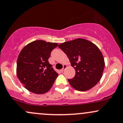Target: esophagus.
<instances>
[{"label": "esophagus", "mask_w": 123, "mask_h": 123, "mask_svg": "<svg viewBox=\"0 0 123 123\" xmlns=\"http://www.w3.org/2000/svg\"><path fill=\"white\" fill-rule=\"evenodd\" d=\"M66 67H67V65H64V66H63V68L61 70V72H64V70H65L66 68Z\"/></svg>", "instance_id": "34e87169"}]
</instances>
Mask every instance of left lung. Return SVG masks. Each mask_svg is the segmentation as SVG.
I'll use <instances>...</instances> for the list:
<instances>
[{
    "instance_id": "left-lung-1",
    "label": "left lung",
    "mask_w": 123,
    "mask_h": 123,
    "mask_svg": "<svg viewBox=\"0 0 123 123\" xmlns=\"http://www.w3.org/2000/svg\"><path fill=\"white\" fill-rule=\"evenodd\" d=\"M59 47L66 54L76 71L74 77L68 79L72 87L84 92L95 86L102 77L105 66L98 47L86 39L79 38L62 43Z\"/></svg>"
}]
</instances>
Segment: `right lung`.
I'll return each mask as SVG.
<instances>
[{"mask_svg":"<svg viewBox=\"0 0 123 123\" xmlns=\"http://www.w3.org/2000/svg\"><path fill=\"white\" fill-rule=\"evenodd\" d=\"M56 43L35 40L25 46L17 60L16 73L24 87L30 92L46 93L53 85L58 73L49 63L51 51Z\"/></svg>","mask_w":123,"mask_h":123,"instance_id":"add662e5","label":"right lung"}]
</instances>
